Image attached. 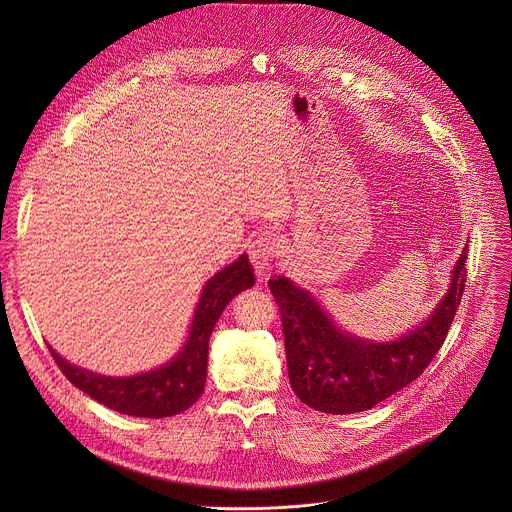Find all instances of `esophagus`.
I'll use <instances>...</instances> for the list:
<instances>
[{
    "instance_id": "34e87169",
    "label": "esophagus",
    "mask_w": 512,
    "mask_h": 512,
    "mask_svg": "<svg viewBox=\"0 0 512 512\" xmlns=\"http://www.w3.org/2000/svg\"><path fill=\"white\" fill-rule=\"evenodd\" d=\"M279 253V241L273 233H263L259 235L251 247H249V259L253 263V269L255 273L263 279L269 269H271V261L273 257Z\"/></svg>"
}]
</instances>
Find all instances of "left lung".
I'll return each instance as SVG.
<instances>
[{
	"instance_id": "left-lung-1",
	"label": "left lung",
	"mask_w": 512,
	"mask_h": 512,
	"mask_svg": "<svg viewBox=\"0 0 512 512\" xmlns=\"http://www.w3.org/2000/svg\"><path fill=\"white\" fill-rule=\"evenodd\" d=\"M466 259L468 247L427 320L385 342L342 330L308 289L285 275H273L269 289L281 312L289 383L300 401L322 413H358L415 381L454 322L466 287Z\"/></svg>"
}]
</instances>
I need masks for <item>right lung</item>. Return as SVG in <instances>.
<instances>
[{"label": "right lung", "instance_id": "add662e5", "mask_svg": "<svg viewBox=\"0 0 512 512\" xmlns=\"http://www.w3.org/2000/svg\"><path fill=\"white\" fill-rule=\"evenodd\" d=\"M255 285L247 253L216 271L202 287L190 330L182 348L158 369L131 377H107L50 352L64 377L97 403L133 417H170L186 411L202 395L208 367V340L227 304L243 289Z\"/></svg>", "mask_w": 512, "mask_h": 512}]
</instances>
